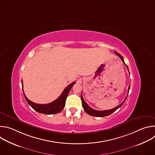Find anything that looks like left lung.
<instances>
[{
    "label": "left lung",
    "instance_id": "8db88e82",
    "mask_svg": "<svg viewBox=\"0 0 155 155\" xmlns=\"http://www.w3.org/2000/svg\"><path fill=\"white\" fill-rule=\"evenodd\" d=\"M115 53L117 55H118V56L121 58V59L122 60L123 62L126 65V64H125V62H124V59H123V58L122 57V56H121L118 53H117V52H116V51H115ZM126 65V67H127V69H128L127 65ZM128 71H129V70H128ZM129 75H130V74H129ZM129 89H130V85H129V87H128V93H129ZM127 95H128V94H127ZM127 95L126 97L125 98V99L124 100V101H123L121 104H120L119 105H118L117 107H116L115 108H112V109H110V110H103V111H99V110H96L92 108L91 107H90L89 105H88L86 104V102L84 101V99H83V98L81 94V99L82 105H83V108H84V111H85L88 115H91V116H93V117H106V116H108V115H111L112 113H114L115 111H116V110H117L118 108H120V107L123 104V103L124 102L125 100L126 99V98H127Z\"/></svg>",
    "mask_w": 155,
    "mask_h": 155
}]
</instances>
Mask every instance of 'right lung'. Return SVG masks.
Segmentation results:
<instances>
[{
	"mask_svg": "<svg viewBox=\"0 0 155 155\" xmlns=\"http://www.w3.org/2000/svg\"><path fill=\"white\" fill-rule=\"evenodd\" d=\"M22 83V87L23 88V80H21ZM75 83V81L72 82L69 85H68L67 87L65 88V90L62 92V93L61 94V96L54 101L47 104H35L32 101H31L29 99H28V97L26 96L23 89V93L25 97V99L28 103L29 104V105L34 109L36 112L43 114L46 115H51V114H56L59 113L61 110L64 108L65 104V101L67 99V97L69 93L70 90L72 86Z\"/></svg>",
	"mask_w": 155,
	"mask_h": 155,
	"instance_id": "1",
	"label": "right lung"
}]
</instances>
